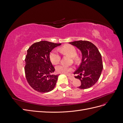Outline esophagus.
I'll return each instance as SVG.
<instances>
[{"label": "esophagus", "mask_w": 123, "mask_h": 123, "mask_svg": "<svg viewBox=\"0 0 123 123\" xmlns=\"http://www.w3.org/2000/svg\"><path fill=\"white\" fill-rule=\"evenodd\" d=\"M68 79L70 80H74V78L72 75H68Z\"/></svg>", "instance_id": "34e87169"}]
</instances>
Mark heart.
I'll use <instances>...</instances> for the list:
<instances>
[{"label": "heart", "instance_id": "b5f03b06", "mask_svg": "<svg viewBox=\"0 0 123 123\" xmlns=\"http://www.w3.org/2000/svg\"><path fill=\"white\" fill-rule=\"evenodd\" d=\"M60 51L63 54L67 55L71 57H74L75 61H78V57L76 55L77 52L75 48L73 45L70 44H66L61 47ZM49 59L51 62L54 64H56L60 61L61 56L57 50L54 49L50 53ZM56 71L58 73L68 74L74 69L73 67L65 66L63 65H59L56 67Z\"/></svg>", "mask_w": 123, "mask_h": 123}]
</instances>
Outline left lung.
<instances>
[{"label":"left lung","mask_w":123,"mask_h":123,"mask_svg":"<svg viewBox=\"0 0 123 123\" xmlns=\"http://www.w3.org/2000/svg\"><path fill=\"white\" fill-rule=\"evenodd\" d=\"M79 49L82 54V60L74 72L75 78L79 79L81 85L79 88L88 89L94 85L101 74L103 63L100 53L97 48L89 41L79 40L69 43Z\"/></svg>","instance_id":"obj_1"}]
</instances>
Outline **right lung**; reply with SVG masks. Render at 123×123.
<instances>
[{"instance_id": "1", "label": "right lung", "mask_w": 123, "mask_h": 123, "mask_svg": "<svg viewBox=\"0 0 123 123\" xmlns=\"http://www.w3.org/2000/svg\"><path fill=\"white\" fill-rule=\"evenodd\" d=\"M61 43L40 41L32 44L27 49L24 67L29 85L40 93L49 92L55 87L59 75H53L55 68L50 61L52 50Z\"/></svg>"}]
</instances>
